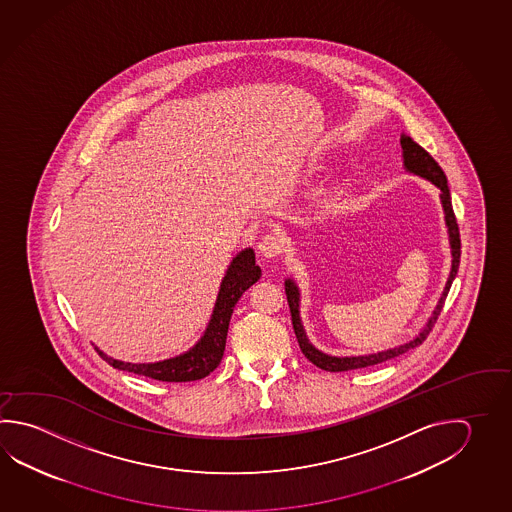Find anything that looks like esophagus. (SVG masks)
I'll list each match as a JSON object with an SVG mask.
<instances>
[{
	"label": "esophagus",
	"instance_id": "esophagus-1",
	"mask_svg": "<svg viewBox=\"0 0 512 512\" xmlns=\"http://www.w3.org/2000/svg\"><path fill=\"white\" fill-rule=\"evenodd\" d=\"M285 249V238L278 233L265 234L258 243V251L263 258L274 260Z\"/></svg>",
	"mask_w": 512,
	"mask_h": 512
}]
</instances>
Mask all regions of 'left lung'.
<instances>
[{"mask_svg": "<svg viewBox=\"0 0 512 512\" xmlns=\"http://www.w3.org/2000/svg\"><path fill=\"white\" fill-rule=\"evenodd\" d=\"M400 146H402L404 169L411 175L429 180L431 184H435L440 189V204L444 209V220H446L449 247H451L449 278H447L444 292L438 299L437 307L429 317L428 323L420 330L419 334L415 335L413 339H409L408 343H402L399 346L388 348V350L375 352V354L350 355V357H335V355L325 354V352L317 350L316 346L308 341L305 326L301 323V316H299V301H301L299 287L294 279H285V292H287V299H289L292 325H294V332L298 337L299 348L310 363L316 364L317 368L326 370V372H348V370H359V368H366V366H373V364L384 363V361H390L393 357L406 354L409 350H413L419 344L424 343V339L428 337L431 328L437 323L438 316H440L444 301L447 298V292L451 289V283H453L456 272H458V265H460V233H458V223H456L453 205H451V193H449V187H447L446 175L435 162V158L431 157L426 149L419 146L415 140L408 137V135H404V133L400 135Z\"/></svg>", "mask_w": 512, "mask_h": 512, "instance_id": "left-lung-1", "label": "left lung"}]
</instances>
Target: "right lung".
Here are the masks:
<instances>
[{
  "instance_id": "right-lung-1",
  "label": "right lung",
  "mask_w": 512,
  "mask_h": 512,
  "mask_svg": "<svg viewBox=\"0 0 512 512\" xmlns=\"http://www.w3.org/2000/svg\"><path fill=\"white\" fill-rule=\"evenodd\" d=\"M260 278L261 269L256 265V256L251 247L238 252L231 261V265L227 267V272L220 283L213 314L207 323L204 335L184 354L158 361V363L140 364L124 363L104 354L99 348L95 350L113 368L122 372L144 375L155 381L189 382L204 379L209 373L214 372L216 366L222 361L229 321L238 299L242 298L243 292Z\"/></svg>"
}]
</instances>
